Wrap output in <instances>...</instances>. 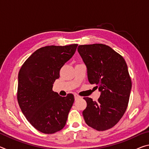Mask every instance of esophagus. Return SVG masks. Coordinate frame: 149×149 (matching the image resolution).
Instances as JSON below:
<instances>
[{
	"label": "esophagus",
	"instance_id": "obj_1",
	"mask_svg": "<svg viewBox=\"0 0 149 149\" xmlns=\"http://www.w3.org/2000/svg\"><path fill=\"white\" fill-rule=\"evenodd\" d=\"M74 97H75V100H77V99H80V98H81L80 96L78 95L77 94H75L74 95Z\"/></svg>",
	"mask_w": 149,
	"mask_h": 149
}]
</instances>
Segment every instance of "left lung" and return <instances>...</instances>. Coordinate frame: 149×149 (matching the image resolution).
<instances>
[{
  "instance_id": "left-lung-1",
  "label": "left lung",
  "mask_w": 149,
  "mask_h": 149,
  "mask_svg": "<svg viewBox=\"0 0 149 149\" xmlns=\"http://www.w3.org/2000/svg\"><path fill=\"white\" fill-rule=\"evenodd\" d=\"M78 52L87 66L91 84L100 91L98 101L84 97L85 123L97 131L109 130L124 114L130 100L132 79L125 60L112 48L103 44L79 45Z\"/></svg>"
}]
</instances>
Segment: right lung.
<instances>
[{
    "mask_svg": "<svg viewBox=\"0 0 149 149\" xmlns=\"http://www.w3.org/2000/svg\"><path fill=\"white\" fill-rule=\"evenodd\" d=\"M77 44L46 46L35 51L18 74L17 99L22 113L35 129L45 134L62 130L74 102L72 93L61 97L52 91L60 70L71 58Z\"/></svg>",
    "mask_w": 149,
    "mask_h": 149,
    "instance_id": "right-lung-1",
    "label": "right lung"
}]
</instances>
